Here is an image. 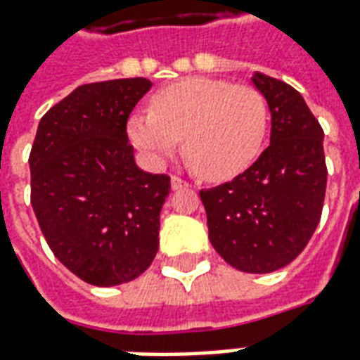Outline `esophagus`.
I'll return each instance as SVG.
<instances>
[{
  "instance_id": "34e87169",
  "label": "esophagus",
  "mask_w": 360,
  "mask_h": 360,
  "mask_svg": "<svg viewBox=\"0 0 360 360\" xmlns=\"http://www.w3.org/2000/svg\"><path fill=\"white\" fill-rule=\"evenodd\" d=\"M191 187V183L185 179H181V177H177V175H173L172 177V188L173 191H181V188H188Z\"/></svg>"
}]
</instances>
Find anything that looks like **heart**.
Listing matches in <instances>:
<instances>
[{
  "mask_svg": "<svg viewBox=\"0 0 360 360\" xmlns=\"http://www.w3.org/2000/svg\"><path fill=\"white\" fill-rule=\"evenodd\" d=\"M267 98L252 85L187 78L160 89L153 112L133 114L127 131L154 158H167L183 139L188 166L206 181L233 179L262 153Z\"/></svg>",
  "mask_w": 360,
  "mask_h": 360,
  "instance_id": "b5f03b06",
  "label": "heart"
}]
</instances>
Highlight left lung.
Segmentation results:
<instances>
[{
  "label": "left lung",
  "mask_w": 360,
  "mask_h": 360,
  "mask_svg": "<svg viewBox=\"0 0 360 360\" xmlns=\"http://www.w3.org/2000/svg\"><path fill=\"white\" fill-rule=\"evenodd\" d=\"M254 85L271 110V145L246 172L200 191L215 252L244 273H273L302 254L326 193L322 131L294 87L265 74Z\"/></svg>",
  "instance_id": "8db88e82"
}]
</instances>
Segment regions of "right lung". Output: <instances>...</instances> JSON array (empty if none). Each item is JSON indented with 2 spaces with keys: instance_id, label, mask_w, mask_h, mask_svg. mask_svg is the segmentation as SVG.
<instances>
[{
  "instance_id": "right-lung-1",
  "label": "right lung",
  "mask_w": 360,
  "mask_h": 360,
  "mask_svg": "<svg viewBox=\"0 0 360 360\" xmlns=\"http://www.w3.org/2000/svg\"><path fill=\"white\" fill-rule=\"evenodd\" d=\"M146 78L79 85L39 120L30 150L34 214L58 262L93 286L143 275L158 252L172 183L137 167L127 118Z\"/></svg>"
}]
</instances>
